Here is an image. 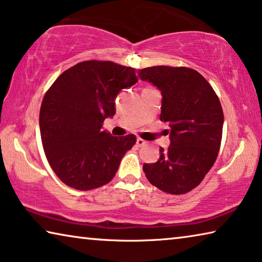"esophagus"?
<instances>
[{
  "mask_svg": "<svg viewBox=\"0 0 262 262\" xmlns=\"http://www.w3.org/2000/svg\"><path fill=\"white\" fill-rule=\"evenodd\" d=\"M145 145H146V141L141 138H137V146L143 147V146H145Z\"/></svg>",
  "mask_w": 262,
  "mask_h": 262,
  "instance_id": "34e87169",
  "label": "esophagus"
}]
</instances>
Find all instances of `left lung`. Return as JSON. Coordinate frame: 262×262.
<instances>
[{
    "instance_id": "obj_1",
    "label": "left lung",
    "mask_w": 262,
    "mask_h": 262,
    "mask_svg": "<svg viewBox=\"0 0 262 262\" xmlns=\"http://www.w3.org/2000/svg\"><path fill=\"white\" fill-rule=\"evenodd\" d=\"M137 73L160 91V121L169 123V147H160L159 160L144 164V173L160 190L186 194L199 186L217 159L224 124L221 102L208 81L191 68L153 66Z\"/></svg>"
}]
</instances>
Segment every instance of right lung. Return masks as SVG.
Wrapping results in <instances>:
<instances>
[{
	"instance_id": "1",
	"label": "right lung",
	"mask_w": 262,
	"mask_h": 262,
	"mask_svg": "<svg viewBox=\"0 0 262 262\" xmlns=\"http://www.w3.org/2000/svg\"><path fill=\"white\" fill-rule=\"evenodd\" d=\"M135 68L91 60L68 68L42 98L39 128L47 161L61 181L78 190L110 182L136 136L102 130L116 114V97L134 85Z\"/></svg>"
}]
</instances>
